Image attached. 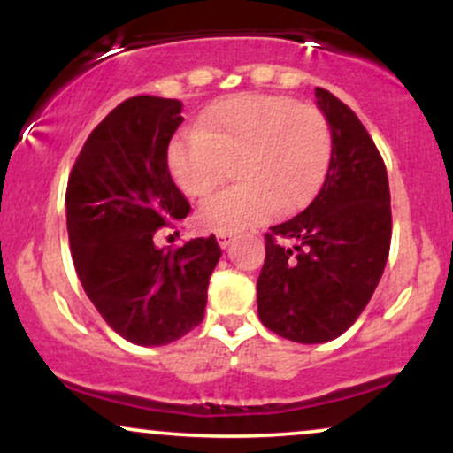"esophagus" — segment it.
<instances>
[{
	"label": "esophagus",
	"instance_id": "34e87169",
	"mask_svg": "<svg viewBox=\"0 0 453 453\" xmlns=\"http://www.w3.org/2000/svg\"><path fill=\"white\" fill-rule=\"evenodd\" d=\"M217 241H219L221 249L230 247V242L234 241V234L232 232H217Z\"/></svg>",
	"mask_w": 453,
	"mask_h": 453
}]
</instances>
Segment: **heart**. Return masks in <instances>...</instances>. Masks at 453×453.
<instances>
[{
  "label": "heart",
  "mask_w": 453,
  "mask_h": 453,
  "mask_svg": "<svg viewBox=\"0 0 453 453\" xmlns=\"http://www.w3.org/2000/svg\"><path fill=\"white\" fill-rule=\"evenodd\" d=\"M236 161V179L202 200L197 217L211 230L238 232L274 212L304 209L324 185L332 129L319 108L288 96L242 93L209 108L196 129L168 144V170L183 194H209Z\"/></svg>",
  "instance_id": "b5f03b06"
}]
</instances>
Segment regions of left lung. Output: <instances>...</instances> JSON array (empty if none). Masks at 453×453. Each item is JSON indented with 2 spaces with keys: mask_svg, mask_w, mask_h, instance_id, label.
Listing matches in <instances>:
<instances>
[{
  "mask_svg": "<svg viewBox=\"0 0 453 453\" xmlns=\"http://www.w3.org/2000/svg\"><path fill=\"white\" fill-rule=\"evenodd\" d=\"M332 129L326 183L294 219L266 232L257 313L274 334L326 342L360 317L389 256L392 209L386 164L357 114L317 87Z\"/></svg>",
  "mask_w": 453,
  "mask_h": 453,
  "instance_id": "left-lung-1",
  "label": "left lung"
}]
</instances>
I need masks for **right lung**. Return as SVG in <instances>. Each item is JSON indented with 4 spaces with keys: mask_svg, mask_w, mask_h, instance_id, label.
I'll use <instances>...</instances> for the list:
<instances>
[{
    "mask_svg": "<svg viewBox=\"0 0 453 453\" xmlns=\"http://www.w3.org/2000/svg\"><path fill=\"white\" fill-rule=\"evenodd\" d=\"M183 104L134 96L89 134L65 189L67 236L82 289L117 334L136 345L179 341L202 324L221 257L215 236L157 247L189 215L168 170Z\"/></svg>",
    "mask_w": 453,
    "mask_h": 453,
    "instance_id": "1",
    "label": "right lung"
}]
</instances>
